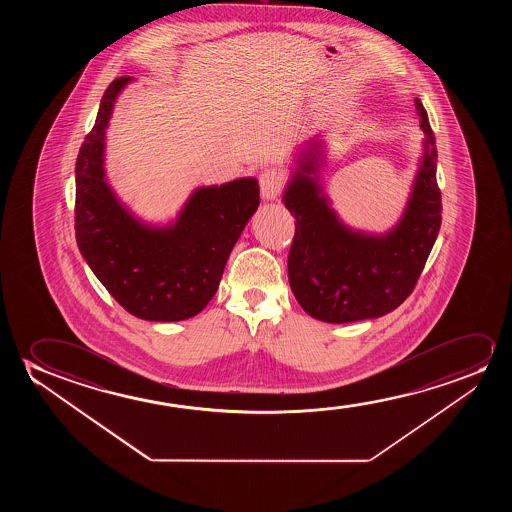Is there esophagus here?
<instances>
[{
	"label": "esophagus",
	"instance_id": "1",
	"mask_svg": "<svg viewBox=\"0 0 512 512\" xmlns=\"http://www.w3.org/2000/svg\"><path fill=\"white\" fill-rule=\"evenodd\" d=\"M283 175L276 169H266L259 176L260 196L266 201H274L283 190Z\"/></svg>",
	"mask_w": 512,
	"mask_h": 512
}]
</instances>
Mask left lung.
<instances>
[{
  "mask_svg": "<svg viewBox=\"0 0 512 512\" xmlns=\"http://www.w3.org/2000/svg\"><path fill=\"white\" fill-rule=\"evenodd\" d=\"M414 105L425 134L423 159L399 224L385 234L355 231L339 220L318 180L322 141L302 145L283 194L297 220L288 281L316 320L350 323L386 315L406 301L420 278L441 229L442 204L434 131L420 99Z\"/></svg>",
  "mask_w": 512,
  "mask_h": 512,
  "instance_id": "left-lung-1",
  "label": "left lung"
}]
</instances>
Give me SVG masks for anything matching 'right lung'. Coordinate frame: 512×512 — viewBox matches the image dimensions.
Returning <instances> with one entry per match:
<instances>
[{
	"label": "right lung",
	"mask_w": 512,
	"mask_h": 512,
	"mask_svg": "<svg viewBox=\"0 0 512 512\" xmlns=\"http://www.w3.org/2000/svg\"><path fill=\"white\" fill-rule=\"evenodd\" d=\"M133 78L108 85L77 157L78 250L113 299L148 322H180L206 308L225 262L259 208V182L238 178L201 187L173 224L141 222L106 182L105 133L115 99Z\"/></svg>",
	"instance_id": "right-lung-1"
}]
</instances>
